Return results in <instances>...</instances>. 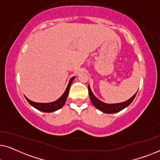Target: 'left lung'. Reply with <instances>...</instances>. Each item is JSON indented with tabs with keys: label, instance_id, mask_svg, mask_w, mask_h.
<instances>
[{
	"label": "left lung",
	"instance_id": "obj_1",
	"mask_svg": "<svg viewBox=\"0 0 160 160\" xmlns=\"http://www.w3.org/2000/svg\"><path fill=\"white\" fill-rule=\"evenodd\" d=\"M88 91H89V98H90L91 101L92 102V104L95 106L98 109H99L100 111H102L103 113H117L119 111H122V109L126 108L127 106H128L131 102H132V100H134L136 95V93L132 96V98H130L128 100H127L125 102H120V103H116V104H107L105 102H102L95 98V96L93 95L92 92L90 87L88 86Z\"/></svg>",
	"mask_w": 160,
	"mask_h": 160
}]
</instances>
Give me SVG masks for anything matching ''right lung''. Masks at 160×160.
Segmentation results:
<instances>
[{
	"label": "right lung",
	"instance_id": "obj_1",
	"mask_svg": "<svg viewBox=\"0 0 160 160\" xmlns=\"http://www.w3.org/2000/svg\"><path fill=\"white\" fill-rule=\"evenodd\" d=\"M74 78L75 77H73L71 78V80H70L69 82V84L68 85L66 89H65V92L63 93V95L61 96L58 100H57L56 101L49 102V103H40V102H32L25 97L26 100H28V102H29L32 106H33L34 108H36L39 111H43V112H54V111H55L57 110H58V109L62 108L63 105L65 104V101H66L68 95L70 87H71V85L72 84V82H73V80L74 79Z\"/></svg>",
	"mask_w": 160,
	"mask_h": 160
}]
</instances>
